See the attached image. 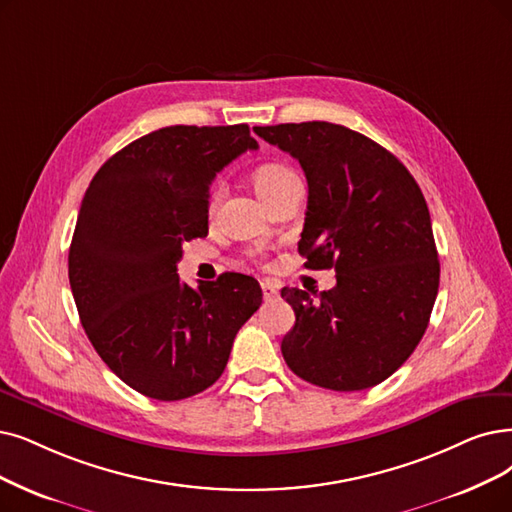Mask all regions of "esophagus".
Instances as JSON below:
<instances>
[{"mask_svg":"<svg viewBox=\"0 0 512 512\" xmlns=\"http://www.w3.org/2000/svg\"><path fill=\"white\" fill-rule=\"evenodd\" d=\"M260 288H262V296L264 298H275L277 294H279V285L277 283H273L271 279H264L262 283H260Z\"/></svg>","mask_w":512,"mask_h":512,"instance_id":"34e87169","label":"esophagus"}]
</instances>
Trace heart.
<instances>
[{"mask_svg": "<svg viewBox=\"0 0 512 512\" xmlns=\"http://www.w3.org/2000/svg\"><path fill=\"white\" fill-rule=\"evenodd\" d=\"M296 178L298 176L288 166H281V163H264V166H260L254 172V187L260 193V197L269 203L273 197H277ZM222 195H224V187L216 185L210 193V199H208V212L210 214H216L220 201H222Z\"/></svg>", "mask_w": 512, "mask_h": 512, "instance_id": "1", "label": "heart"}]
</instances>
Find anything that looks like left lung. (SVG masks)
<instances>
[{"label": "left lung", "instance_id": "1", "mask_svg": "<svg viewBox=\"0 0 512 512\" xmlns=\"http://www.w3.org/2000/svg\"><path fill=\"white\" fill-rule=\"evenodd\" d=\"M300 161L309 206L300 256L334 269L327 292L283 288L296 323L281 353L302 380L363 391L395 374L422 340L439 290V256L424 195L378 142L327 121L254 128Z\"/></svg>", "mask_w": 512, "mask_h": 512}]
</instances>
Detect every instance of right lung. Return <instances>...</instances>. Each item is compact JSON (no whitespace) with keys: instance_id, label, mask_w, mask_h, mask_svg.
Here are the masks:
<instances>
[{"instance_id":"right-lung-1","label":"right lung","mask_w":512,"mask_h":512,"mask_svg":"<svg viewBox=\"0 0 512 512\" xmlns=\"http://www.w3.org/2000/svg\"><path fill=\"white\" fill-rule=\"evenodd\" d=\"M248 149L245 124L170 126L117 151L92 178L69 248L81 325L109 370L159 401L193 397L227 367L262 304L254 277L182 283V243L208 235L214 176Z\"/></svg>"}]
</instances>
